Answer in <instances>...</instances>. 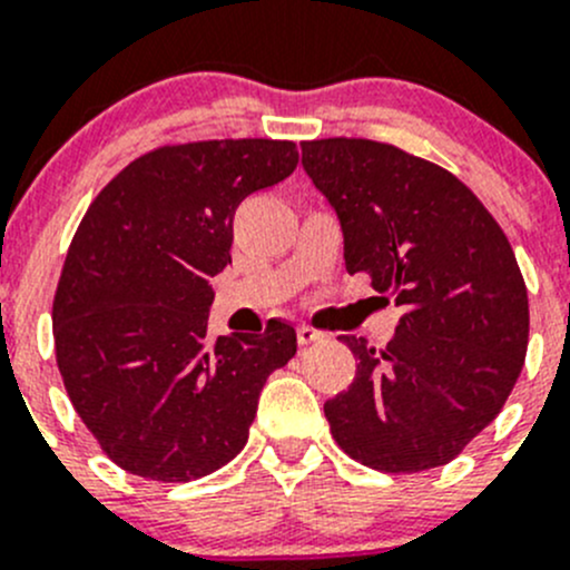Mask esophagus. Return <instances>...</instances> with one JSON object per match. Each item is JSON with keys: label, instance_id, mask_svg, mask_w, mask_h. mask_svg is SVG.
<instances>
[{"label": "esophagus", "instance_id": "34e87169", "mask_svg": "<svg viewBox=\"0 0 570 570\" xmlns=\"http://www.w3.org/2000/svg\"><path fill=\"white\" fill-rule=\"evenodd\" d=\"M323 331H317V328H312V325H297V342H301V345H312V342H320L323 340Z\"/></svg>", "mask_w": 570, "mask_h": 570}]
</instances>
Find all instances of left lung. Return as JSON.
Segmentation results:
<instances>
[{"label":"left lung","mask_w":570,"mask_h":570,"mask_svg":"<svg viewBox=\"0 0 570 570\" xmlns=\"http://www.w3.org/2000/svg\"><path fill=\"white\" fill-rule=\"evenodd\" d=\"M303 169L401 320L386 347L340 336L353 384L325 401L336 445L384 473L449 465L510 397L529 342V297L493 214L449 169L370 138L303 141Z\"/></svg>","instance_id":"8db88e82"}]
</instances>
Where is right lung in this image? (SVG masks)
Returning a JSON list of instances; mask_svg holds the SVG:
<instances>
[{"label":"right lung","mask_w":570,"mask_h":570,"mask_svg":"<svg viewBox=\"0 0 570 570\" xmlns=\"http://www.w3.org/2000/svg\"><path fill=\"white\" fill-rule=\"evenodd\" d=\"M297 167L295 141L167 145L88 206L52 303L69 401L121 471L191 482L247 443L258 395L297 351L295 328L208 336L212 278L230 264L245 197Z\"/></svg>","instance_id":"1"}]
</instances>
